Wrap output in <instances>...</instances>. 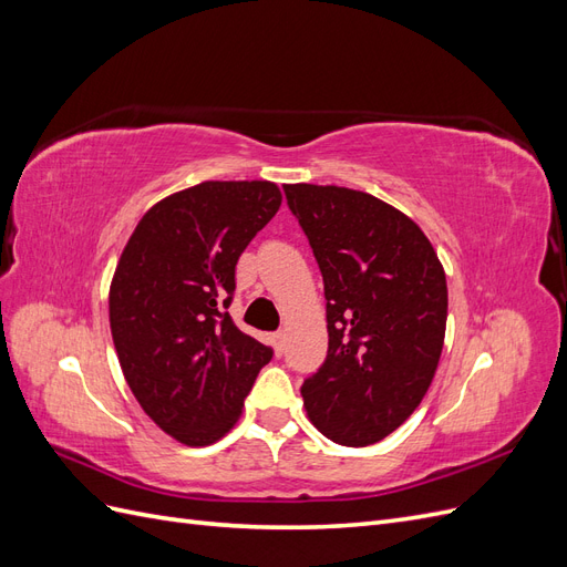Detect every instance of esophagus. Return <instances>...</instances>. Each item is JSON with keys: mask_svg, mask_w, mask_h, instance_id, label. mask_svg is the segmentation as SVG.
Instances as JSON below:
<instances>
[{"mask_svg": "<svg viewBox=\"0 0 567 567\" xmlns=\"http://www.w3.org/2000/svg\"><path fill=\"white\" fill-rule=\"evenodd\" d=\"M271 346H274V350H277V354H281L284 352V348H286V333H274L271 336Z\"/></svg>", "mask_w": 567, "mask_h": 567, "instance_id": "esophagus-1", "label": "esophagus"}]
</instances>
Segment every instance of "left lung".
Here are the masks:
<instances>
[{
  "instance_id": "obj_1",
  "label": "left lung",
  "mask_w": 567,
  "mask_h": 567,
  "mask_svg": "<svg viewBox=\"0 0 567 567\" xmlns=\"http://www.w3.org/2000/svg\"><path fill=\"white\" fill-rule=\"evenodd\" d=\"M323 277L329 354L302 383L307 416L346 447L381 442L431 388L447 329V279L427 236L385 200L286 184Z\"/></svg>"
}]
</instances>
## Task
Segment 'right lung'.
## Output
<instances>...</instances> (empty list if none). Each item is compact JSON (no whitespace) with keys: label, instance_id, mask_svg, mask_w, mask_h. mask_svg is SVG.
Here are the masks:
<instances>
[{"label":"right lung","instance_id":"add662e5","mask_svg":"<svg viewBox=\"0 0 567 567\" xmlns=\"http://www.w3.org/2000/svg\"><path fill=\"white\" fill-rule=\"evenodd\" d=\"M274 182H200L158 200L120 255L109 319L144 414L186 447L225 437L271 350L225 312L246 246L277 215Z\"/></svg>","mask_w":567,"mask_h":567}]
</instances>
